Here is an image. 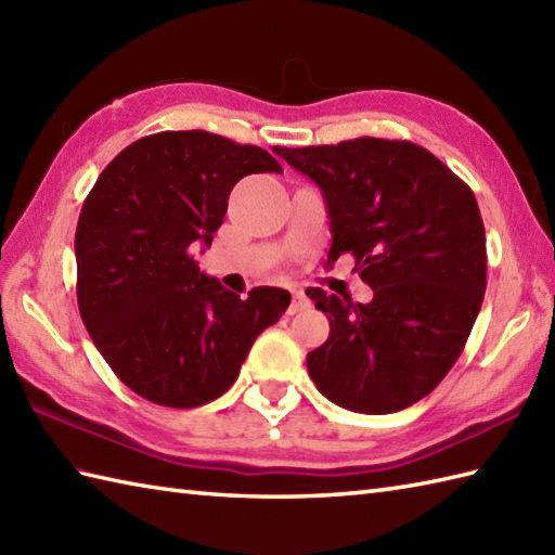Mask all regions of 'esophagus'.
Segmentation results:
<instances>
[{"mask_svg": "<svg viewBox=\"0 0 555 555\" xmlns=\"http://www.w3.org/2000/svg\"><path fill=\"white\" fill-rule=\"evenodd\" d=\"M308 308H310V298L305 296L302 291H293V300L288 305V314H298V312L308 310Z\"/></svg>", "mask_w": 555, "mask_h": 555, "instance_id": "esophagus-1", "label": "esophagus"}]
</instances>
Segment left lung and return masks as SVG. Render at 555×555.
I'll return each mask as SVG.
<instances>
[{"label":"left lung","mask_w":555,"mask_h":555,"mask_svg":"<svg viewBox=\"0 0 555 555\" xmlns=\"http://www.w3.org/2000/svg\"><path fill=\"white\" fill-rule=\"evenodd\" d=\"M320 185L332 219L328 264L352 255L372 302L308 291L328 320L308 352L332 403L386 415L429 396L473 332L487 288V238L475 193L410 140L356 138L274 147Z\"/></svg>","instance_id":"1"}]
</instances>
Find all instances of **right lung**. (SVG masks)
<instances>
[{"label":"right lung","instance_id":"obj_1","mask_svg":"<svg viewBox=\"0 0 555 555\" xmlns=\"http://www.w3.org/2000/svg\"><path fill=\"white\" fill-rule=\"evenodd\" d=\"M281 171L257 145L207 131L135 140L100 173L76 229L78 310L119 379L150 403L197 408L227 393L255 338L291 305L284 288L247 298L199 271L197 243L247 173Z\"/></svg>","mask_w":555,"mask_h":555}]
</instances>
